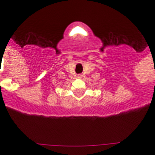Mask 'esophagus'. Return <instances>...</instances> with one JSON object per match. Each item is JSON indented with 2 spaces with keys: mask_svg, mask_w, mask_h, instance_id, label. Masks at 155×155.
Segmentation results:
<instances>
[{
  "mask_svg": "<svg viewBox=\"0 0 155 155\" xmlns=\"http://www.w3.org/2000/svg\"><path fill=\"white\" fill-rule=\"evenodd\" d=\"M77 77L78 78H81V77H82V75H78Z\"/></svg>",
  "mask_w": 155,
  "mask_h": 155,
  "instance_id": "obj_1",
  "label": "esophagus"
}]
</instances>
